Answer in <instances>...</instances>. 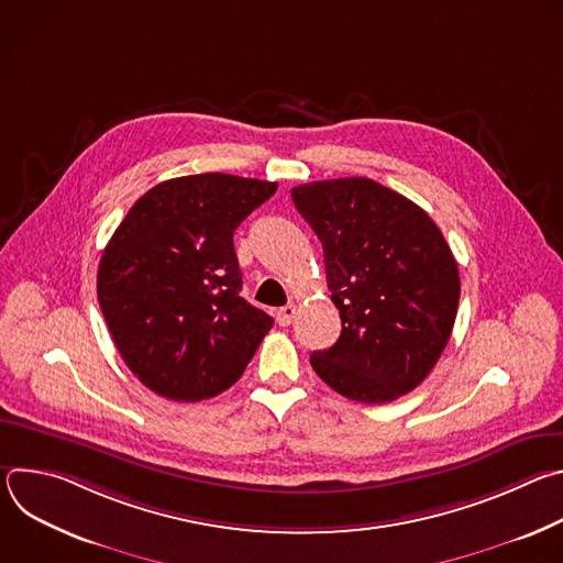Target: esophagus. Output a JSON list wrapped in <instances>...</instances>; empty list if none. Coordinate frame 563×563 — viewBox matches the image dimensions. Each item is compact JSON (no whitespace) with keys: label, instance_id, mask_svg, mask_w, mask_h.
Segmentation results:
<instances>
[{"label":"esophagus","instance_id":"esophagus-1","mask_svg":"<svg viewBox=\"0 0 563 563\" xmlns=\"http://www.w3.org/2000/svg\"><path fill=\"white\" fill-rule=\"evenodd\" d=\"M294 316H296V305H285V307H280L278 311H276V320H278V325L280 328H287L291 320H294Z\"/></svg>","mask_w":563,"mask_h":563}]
</instances>
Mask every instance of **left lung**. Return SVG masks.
Wrapping results in <instances>:
<instances>
[{
  "label": "left lung",
  "instance_id": "obj_1",
  "mask_svg": "<svg viewBox=\"0 0 563 563\" xmlns=\"http://www.w3.org/2000/svg\"><path fill=\"white\" fill-rule=\"evenodd\" d=\"M325 254L341 336L313 352V372L358 404L412 391L443 354L456 318V261L434 220L369 178L291 189Z\"/></svg>",
  "mask_w": 563,
  "mask_h": 563
}]
</instances>
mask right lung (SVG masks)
<instances>
[{
	"mask_svg": "<svg viewBox=\"0 0 563 563\" xmlns=\"http://www.w3.org/2000/svg\"><path fill=\"white\" fill-rule=\"evenodd\" d=\"M276 183L183 176L124 216L98 269V300L129 369L155 394L202 400L243 376L274 318L240 296L233 231Z\"/></svg>",
	"mask_w": 563,
	"mask_h": 563,
	"instance_id": "right-lung-1",
	"label": "right lung"
}]
</instances>
